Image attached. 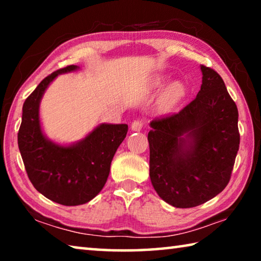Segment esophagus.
Masks as SVG:
<instances>
[{
  "label": "esophagus",
  "instance_id": "esophagus-1",
  "mask_svg": "<svg viewBox=\"0 0 261 261\" xmlns=\"http://www.w3.org/2000/svg\"><path fill=\"white\" fill-rule=\"evenodd\" d=\"M141 129H143V121L136 120V121L132 122V124H131V130L132 131H140Z\"/></svg>",
  "mask_w": 261,
  "mask_h": 261
}]
</instances>
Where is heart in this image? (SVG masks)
<instances>
[{
  "instance_id": "1",
  "label": "heart",
  "mask_w": 261,
  "mask_h": 261,
  "mask_svg": "<svg viewBox=\"0 0 261 261\" xmlns=\"http://www.w3.org/2000/svg\"><path fill=\"white\" fill-rule=\"evenodd\" d=\"M166 82V77L159 76L154 81L155 86H161L163 83ZM185 95V86L180 82L171 83L169 86L166 88L165 93L162 95L161 100V109L163 112H170L173 110L176 106H177L180 100L184 98Z\"/></svg>"
}]
</instances>
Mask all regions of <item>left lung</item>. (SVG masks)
<instances>
[{
  "instance_id": "obj_1",
  "label": "left lung",
  "mask_w": 261,
  "mask_h": 261,
  "mask_svg": "<svg viewBox=\"0 0 261 261\" xmlns=\"http://www.w3.org/2000/svg\"><path fill=\"white\" fill-rule=\"evenodd\" d=\"M200 70L196 99L149 123V177L161 199L177 208L201 205L222 191L240 147L236 103L215 70Z\"/></svg>"
}]
</instances>
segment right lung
Returning <instances> with one entry per match:
<instances>
[{
    "label": "right lung",
    "mask_w": 261,
    "mask_h": 261,
    "mask_svg": "<svg viewBox=\"0 0 261 261\" xmlns=\"http://www.w3.org/2000/svg\"><path fill=\"white\" fill-rule=\"evenodd\" d=\"M78 69L69 65L39 84L23 105L18 131L19 152L31 183L48 199L64 206L86 204L102 190L110 163L127 132L126 124L102 123L67 146L45 136L39 116L43 93L59 74Z\"/></svg>",
    "instance_id": "1"
}]
</instances>
